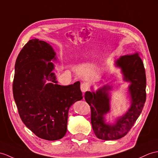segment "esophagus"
<instances>
[{"label":"esophagus","mask_w":158,"mask_h":158,"mask_svg":"<svg viewBox=\"0 0 158 158\" xmlns=\"http://www.w3.org/2000/svg\"><path fill=\"white\" fill-rule=\"evenodd\" d=\"M80 89H81V91L82 92H85L88 91V89H89V86H88V83H86V82L82 83L81 85H80Z\"/></svg>","instance_id":"1"}]
</instances>
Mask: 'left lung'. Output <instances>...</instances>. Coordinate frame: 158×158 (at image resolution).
<instances>
[{
    "label": "left lung",
    "mask_w": 158,
    "mask_h": 158,
    "mask_svg": "<svg viewBox=\"0 0 158 158\" xmlns=\"http://www.w3.org/2000/svg\"><path fill=\"white\" fill-rule=\"evenodd\" d=\"M121 69L123 80L130 82L129 93L131 106L124 115L117 118L114 123H106L105 115L110 111V86L106 85L96 92H86V102L91 110V124L98 139L116 140L124 137L131 129L139 117L146 100L145 71L139 53L123 56L115 61Z\"/></svg>",
    "instance_id": "left-lung-1"
}]
</instances>
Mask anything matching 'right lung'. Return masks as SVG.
Wrapping results in <instances>:
<instances>
[{
    "mask_svg": "<svg viewBox=\"0 0 158 158\" xmlns=\"http://www.w3.org/2000/svg\"><path fill=\"white\" fill-rule=\"evenodd\" d=\"M52 60H56V52L49 44L29 40L18 55L13 83L22 121L35 135L49 141L66 135L69 109L83 98L79 81L57 84ZM46 80L50 83L45 84Z\"/></svg>",
    "mask_w": 158,
    "mask_h": 158,
    "instance_id": "add662e5",
    "label": "right lung"
}]
</instances>
